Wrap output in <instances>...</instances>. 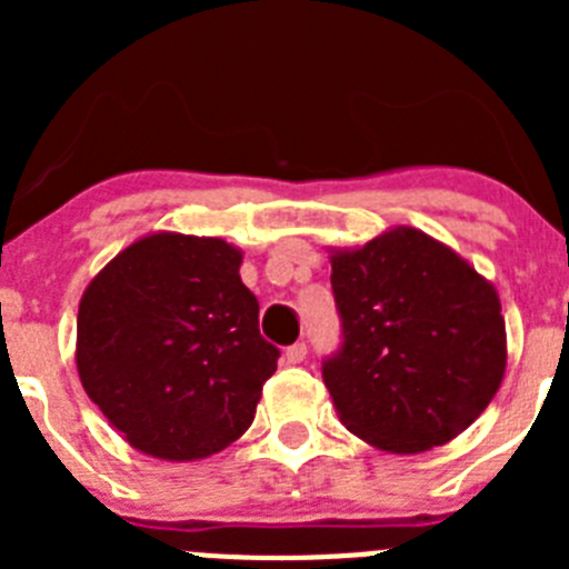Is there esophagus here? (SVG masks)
Here are the masks:
<instances>
[{"label":"esophagus","instance_id":"esophagus-1","mask_svg":"<svg viewBox=\"0 0 569 569\" xmlns=\"http://www.w3.org/2000/svg\"><path fill=\"white\" fill-rule=\"evenodd\" d=\"M284 359H288V365H301V361L308 359V345H305V341L290 345L288 350H284Z\"/></svg>","mask_w":569,"mask_h":569}]
</instances>
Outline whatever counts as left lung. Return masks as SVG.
Returning a JSON list of instances; mask_svg holds the SVG:
<instances>
[{"mask_svg":"<svg viewBox=\"0 0 569 569\" xmlns=\"http://www.w3.org/2000/svg\"><path fill=\"white\" fill-rule=\"evenodd\" d=\"M345 328L321 365L341 425L387 453H425L485 413L507 367L496 288L416 228L330 250Z\"/></svg>","mask_w":569,"mask_h":569,"instance_id":"1","label":"left lung"}]
</instances>
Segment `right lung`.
Wrapping results in <instances>:
<instances>
[{
  "mask_svg": "<svg viewBox=\"0 0 569 569\" xmlns=\"http://www.w3.org/2000/svg\"><path fill=\"white\" fill-rule=\"evenodd\" d=\"M241 250L159 230L93 276L79 301L84 393L139 453L196 461L253 425L276 350L241 284Z\"/></svg>",
  "mask_w": 569,
  "mask_h": 569,
  "instance_id": "add662e5",
  "label": "right lung"
}]
</instances>
